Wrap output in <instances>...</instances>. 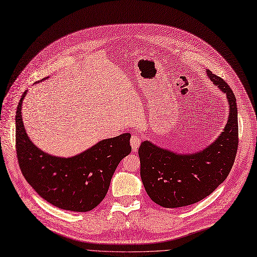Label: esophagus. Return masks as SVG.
<instances>
[{"label":"esophagus","mask_w":257,"mask_h":257,"mask_svg":"<svg viewBox=\"0 0 257 257\" xmlns=\"http://www.w3.org/2000/svg\"><path fill=\"white\" fill-rule=\"evenodd\" d=\"M130 144H131V147L132 149H134L135 151L137 150V148L140 146L141 144V139L138 137V136H132L131 137V140H130Z\"/></svg>","instance_id":"34e87169"}]
</instances>
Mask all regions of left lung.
I'll list each match as a JSON object with an SVG mask.
<instances>
[{
    "instance_id": "left-lung-1",
    "label": "left lung",
    "mask_w": 257,
    "mask_h": 257,
    "mask_svg": "<svg viewBox=\"0 0 257 257\" xmlns=\"http://www.w3.org/2000/svg\"><path fill=\"white\" fill-rule=\"evenodd\" d=\"M226 95L229 117L221 134L202 150L178 154L144 141L139 148L141 179L155 203L168 208L194 204L211 195L229 176L238 147L236 97L220 77L206 70Z\"/></svg>"
}]
</instances>
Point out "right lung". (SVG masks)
Masks as SVG:
<instances>
[{"instance_id": "add662e5", "label": "right lung", "mask_w": 257, "mask_h": 257, "mask_svg": "<svg viewBox=\"0 0 257 257\" xmlns=\"http://www.w3.org/2000/svg\"><path fill=\"white\" fill-rule=\"evenodd\" d=\"M26 94L16 114L17 157L26 181L56 207L73 212L93 210L106 197L117 165L131 153V135L104 139L70 158L52 156L38 148L26 134L21 112Z\"/></svg>"}]
</instances>
